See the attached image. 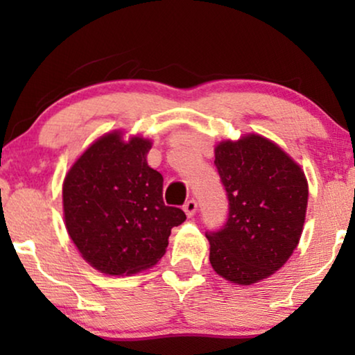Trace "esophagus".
Instances as JSON below:
<instances>
[{"mask_svg": "<svg viewBox=\"0 0 355 355\" xmlns=\"http://www.w3.org/2000/svg\"><path fill=\"white\" fill-rule=\"evenodd\" d=\"M184 211H186L187 216H193V215H196V211H197V202L193 200V198H191V200H187L186 203H184Z\"/></svg>", "mask_w": 355, "mask_h": 355, "instance_id": "1", "label": "esophagus"}]
</instances>
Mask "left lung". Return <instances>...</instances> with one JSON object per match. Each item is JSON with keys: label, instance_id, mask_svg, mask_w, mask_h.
<instances>
[{"label": "left lung", "instance_id": "8db88e82", "mask_svg": "<svg viewBox=\"0 0 355 355\" xmlns=\"http://www.w3.org/2000/svg\"><path fill=\"white\" fill-rule=\"evenodd\" d=\"M215 166L230 211L220 230L205 232L210 263L232 283H257L279 270L299 244L307 181L297 163L260 135L221 142Z\"/></svg>", "mask_w": 355, "mask_h": 355}]
</instances>
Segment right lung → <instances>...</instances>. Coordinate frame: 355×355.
Wrapping results in <instances>:
<instances>
[{
  "label": "right lung",
  "instance_id": "right-lung-1",
  "mask_svg": "<svg viewBox=\"0 0 355 355\" xmlns=\"http://www.w3.org/2000/svg\"><path fill=\"white\" fill-rule=\"evenodd\" d=\"M152 144L118 132L96 140L62 186L66 227L82 257L106 275H134L166 252L186 213L163 202V176L148 166Z\"/></svg>",
  "mask_w": 355,
  "mask_h": 355
}]
</instances>
